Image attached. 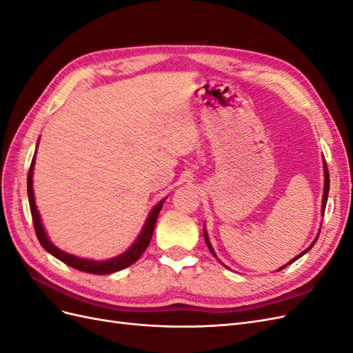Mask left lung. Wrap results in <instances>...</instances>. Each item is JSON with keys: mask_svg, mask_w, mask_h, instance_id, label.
Instances as JSON below:
<instances>
[{"mask_svg": "<svg viewBox=\"0 0 353 353\" xmlns=\"http://www.w3.org/2000/svg\"><path fill=\"white\" fill-rule=\"evenodd\" d=\"M324 162V191H323V206H321V212H323V215H324V210H325V205H327V199H328V190H330V174H328V169H327V163H325V159L323 160ZM203 236H205V241H206V244H208V249L210 250V253L215 256L216 258V254H215V250H213V248H212V244H210V241H209V237H208V232H206V228H203ZM318 236H319V231H318ZM318 236L315 237V240L312 241V244L309 245L307 249H305L302 253H299L297 256H294V258L290 261V262H287L284 266H281L280 270H284L285 266H288L290 263H293L294 261H297L299 258H302V256L305 254V253H307L309 250H311L312 248H314V244L316 243V240H318ZM279 270V271H280Z\"/></svg>", "mask_w": 353, "mask_h": 353, "instance_id": "8db88e82", "label": "left lung"}]
</instances>
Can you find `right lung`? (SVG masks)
I'll use <instances>...</instances> for the list:
<instances>
[{"instance_id": "right-lung-1", "label": "right lung", "mask_w": 353, "mask_h": 353, "mask_svg": "<svg viewBox=\"0 0 353 353\" xmlns=\"http://www.w3.org/2000/svg\"><path fill=\"white\" fill-rule=\"evenodd\" d=\"M38 143H39V140H38ZM35 154H37V150H35ZM34 166H35V156H34V159H32V163H30V168H29V174H28L29 206H30L32 219H34V227H35L37 237H38L42 248H44L50 254L54 256V258H57L59 261L65 262L66 265L72 266V268H74V270H79V271L88 272V274H99V275L113 274V272H117V271H121V270H125V268H128V266H131L132 263H135L138 259H140V256L144 253V250L147 249V245L150 244L153 231H154V225H156V221H157V216H159V212L162 210V206H163L166 197L160 200L157 205L150 210V213H148V216H147V219L144 222V227H143V230L140 232V236L137 237V240L132 243L131 248L128 249L126 252H123L119 256H114V258L105 259V261L83 259V258H79V256H74V254H70L68 252H63L61 249L56 248V245L50 241L47 232L44 230V225H42L39 212H38L37 205H35L34 181H32V176H34Z\"/></svg>"}]
</instances>
